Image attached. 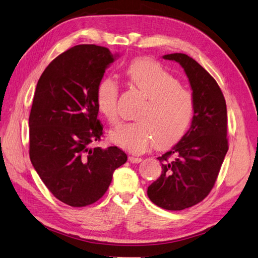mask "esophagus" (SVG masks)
<instances>
[{
  "label": "esophagus",
  "instance_id": "esophagus-1",
  "mask_svg": "<svg viewBox=\"0 0 258 258\" xmlns=\"http://www.w3.org/2000/svg\"><path fill=\"white\" fill-rule=\"evenodd\" d=\"M128 160L131 161V163L136 164V163H141L143 159L141 157H136V156H128Z\"/></svg>",
  "mask_w": 258,
  "mask_h": 258
}]
</instances>
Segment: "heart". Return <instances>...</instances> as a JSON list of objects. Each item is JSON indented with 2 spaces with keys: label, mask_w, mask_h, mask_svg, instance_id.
Segmentation results:
<instances>
[{
  "label": "heart",
  "mask_w": 258,
  "mask_h": 258,
  "mask_svg": "<svg viewBox=\"0 0 258 258\" xmlns=\"http://www.w3.org/2000/svg\"><path fill=\"white\" fill-rule=\"evenodd\" d=\"M130 83L145 98L136 113L137 121L118 124L110 140L132 152H143L154 144L167 149L187 133L196 114V101L190 90L163 66L147 58L136 59L126 69ZM117 82L102 79L97 89V105L107 121H117Z\"/></svg>",
  "instance_id": "1"
}]
</instances>
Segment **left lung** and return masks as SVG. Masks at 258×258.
<instances>
[{"instance_id": "obj_1", "label": "left lung", "mask_w": 258, "mask_h": 258, "mask_svg": "<svg viewBox=\"0 0 258 258\" xmlns=\"http://www.w3.org/2000/svg\"><path fill=\"white\" fill-rule=\"evenodd\" d=\"M176 61L187 75L196 101V114L187 133L161 155L160 177L147 189L155 205L179 211L192 207L210 194L229 149L226 103L212 76L185 53L163 56Z\"/></svg>"}]
</instances>
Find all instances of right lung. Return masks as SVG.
I'll return each mask as SVG.
<instances>
[{"mask_svg":"<svg viewBox=\"0 0 258 258\" xmlns=\"http://www.w3.org/2000/svg\"><path fill=\"white\" fill-rule=\"evenodd\" d=\"M118 57L105 47L77 45L48 64L35 90L29 115V157L58 200L71 207L98 201L127 156L101 140L97 89Z\"/></svg>","mask_w":258,"mask_h":258,"instance_id":"add662e5","label":"right lung"}]
</instances>
